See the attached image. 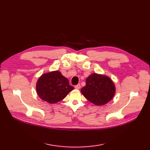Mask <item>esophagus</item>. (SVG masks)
Listing matches in <instances>:
<instances>
[{"mask_svg": "<svg viewBox=\"0 0 150 150\" xmlns=\"http://www.w3.org/2000/svg\"><path fill=\"white\" fill-rule=\"evenodd\" d=\"M80 88H81L80 84H78L77 85H75V88L76 89H79Z\"/></svg>", "mask_w": 150, "mask_h": 150, "instance_id": "obj_1", "label": "esophagus"}]
</instances>
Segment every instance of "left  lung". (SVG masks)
Here are the masks:
<instances>
[{
    "mask_svg": "<svg viewBox=\"0 0 150 150\" xmlns=\"http://www.w3.org/2000/svg\"><path fill=\"white\" fill-rule=\"evenodd\" d=\"M81 92L86 99L99 106L112 100L115 88L112 80L108 76L93 74L86 79V86Z\"/></svg>",
    "mask_w": 150,
    "mask_h": 150,
    "instance_id": "left-lung-1",
    "label": "left lung"
}]
</instances>
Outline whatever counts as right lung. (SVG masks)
I'll return each instance as SVG.
<instances>
[{
	"instance_id": "obj_1",
	"label": "right lung",
	"mask_w": 150,
	"mask_h": 150,
	"mask_svg": "<svg viewBox=\"0 0 150 150\" xmlns=\"http://www.w3.org/2000/svg\"><path fill=\"white\" fill-rule=\"evenodd\" d=\"M74 88L69 85L67 78L58 71L43 74L36 84V91L42 100L56 103L64 99Z\"/></svg>"
}]
</instances>
